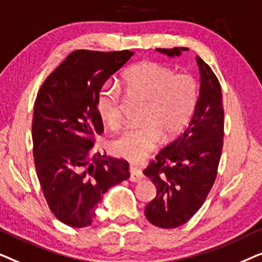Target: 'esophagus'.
Instances as JSON below:
<instances>
[{
  "mask_svg": "<svg viewBox=\"0 0 262 262\" xmlns=\"http://www.w3.org/2000/svg\"><path fill=\"white\" fill-rule=\"evenodd\" d=\"M130 181L131 182H138L141 181L143 178H144V174H143V171L141 168L138 167H134L131 166L130 167Z\"/></svg>",
  "mask_w": 262,
  "mask_h": 262,
  "instance_id": "34e87169",
  "label": "esophagus"
}]
</instances>
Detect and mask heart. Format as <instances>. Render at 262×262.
Masks as SVG:
<instances>
[{"label": "heart", "mask_w": 262, "mask_h": 262, "mask_svg": "<svg viewBox=\"0 0 262 262\" xmlns=\"http://www.w3.org/2000/svg\"><path fill=\"white\" fill-rule=\"evenodd\" d=\"M123 82L127 93L146 100L142 118L145 123L124 128L111 146L118 155L138 162L155 148L161 134L170 138L187 126L198 103L199 85L193 75L177 74L155 62L136 64L125 71ZM120 89L103 84L96 98V111L111 128L120 125Z\"/></svg>", "instance_id": "1"}]
</instances>
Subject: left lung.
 Wrapping results in <instances>:
<instances>
[{
    "label": "left lung",
    "mask_w": 262,
    "mask_h": 262,
    "mask_svg": "<svg viewBox=\"0 0 262 262\" xmlns=\"http://www.w3.org/2000/svg\"><path fill=\"white\" fill-rule=\"evenodd\" d=\"M156 50L175 57L188 49ZM195 59L200 93L191 123L143 171L157 191L144 213L150 223L159 228H178L191 220L205 202L217 177L224 136L222 89L209 64L200 57Z\"/></svg>",
    "instance_id": "left-lung-1"
}]
</instances>
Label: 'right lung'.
<instances>
[{"label":"right lung","mask_w":262,"mask_h":262,"mask_svg":"<svg viewBox=\"0 0 262 262\" xmlns=\"http://www.w3.org/2000/svg\"><path fill=\"white\" fill-rule=\"evenodd\" d=\"M134 52L76 50L39 89L32 121L34 166L46 203L64 224H92L108 188L130 178L128 162L94 152L103 132L96 98Z\"/></svg>","instance_id":"obj_1"}]
</instances>
